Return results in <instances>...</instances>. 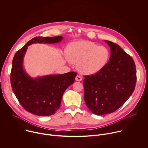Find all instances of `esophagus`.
I'll return each instance as SVG.
<instances>
[{
  "mask_svg": "<svg viewBox=\"0 0 148 148\" xmlns=\"http://www.w3.org/2000/svg\"><path fill=\"white\" fill-rule=\"evenodd\" d=\"M82 78L80 75H77L75 77V80L77 81H82Z\"/></svg>",
  "mask_w": 148,
  "mask_h": 148,
  "instance_id": "1",
  "label": "esophagus"
}]
</instances>
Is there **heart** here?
<instances>
[{
    "mask_svg": "<svg viewBox=\"0 0 148 148\" xmlns=\"http://www.w3.org/2000/svg\"><path fill=\"white\" fill-rule=\"evenodd\" d=\"M66 60L78 62L79 71L85 74H93L102 70L110 60L108 48L88 41L74 42L69 47Z\"/></svg>",
    "mask_w": 148,
    "mask_h": 148,
    "instance_id": "1",
    "label": "heart"
}]
</instances>
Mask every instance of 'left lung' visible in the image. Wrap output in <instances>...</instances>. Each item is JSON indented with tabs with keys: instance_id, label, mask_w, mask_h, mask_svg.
I'll list each match as a JSON object with an SVG mask.
<instances>
[{
	"instance_id": "8db88e82",
	"label": "left lung",
	"mask_w": 148,
	"mask_h": 148,
	"mask_svg": "<svg viewBox=\"0 0 148 148\" xmlns=\"http://www.w3.org/2000/svg\"><path fill=\"white\" fill-rule=\"evenodd\" d=\"M110 47V61L102 70L84 76V98L94 114L112 113L132 94L136 81L134 61L117 44L105 40Z\"/></svg>"
}]
</instances>
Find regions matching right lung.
Segmentation results:
<instances>
[{"mask_svg": "<svg viewBox=\"0 0 148 148\" xmlns=\"http://www.w3.org/2000/svg\"><path fill=\"white\" fill-rule=\"evenodd\" d=\"M62 36L36 37L18 50L13 59L10 82L21 105L28 112L39 116L54 114L60 108L66 90L75 81V72L33 78L25 71L23 61L27 47L33 43H56Z\"/></svg>", "mask_w": 148, "mask_h": 148, "instance_id": "add662e5", "label": "right lung"}]
</instances>
